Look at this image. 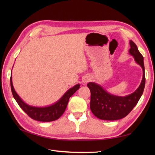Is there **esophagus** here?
Returning <instances> with one entry per match:
<instances>
[{
    "label": "esophagus",
    "mask_w": 155,
    "mask_h": 155,
    "mask_svg": "<svg viewBox=\"0 0 155 155\" xmlns=\"http://www.w3.org/2000/svg\"><path fill=\"white\" fill-rule=\"evenodd\" d=\"M89 80H90V78H88V77H84L83 78V83H84V84H86L87 83H88V81H89Z\"/></svg>",
    "instance_id": "obj_1"
}]
</instances>
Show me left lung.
<instances>
[{"instance_id": "8db88e82", "label": "left lung", "mask_w": 155, "mask_h": 155, "mask_svg": "<svg viewBox=\"0 0 155 155\" xmlns=\"http://www.w3.org/2000/svg\"><path fill=\"white\" fill-rule=\"evenodd\" d=\"M129 54L134 61L143 69V78L137 89L127 96H117L108 93L96 83L90 82L87 84L91 91L90 108L95 117L101 120H115L125 117L136 106L143 93L145 86V75L143 57L138 50L137 45L130 41Z\"/></svg>"}]
</instances>
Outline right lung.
Instances as JSON below:
<instances>
[{
  "label": "right lung",
  "mask_w": 155,
  "mask_h": 155,
  "mask_svg": "<svg viewBox=\"0 0 155 155\" xmlns=\"http://www.w3.org/2000/svg\"><path fill=\"white\" fill-rule=\"evenodd\" d=\"M14 66V65H13ZM80 84L74 85L70 88L62 95L60 99L54 103L46 107H35L27 104L16 93L12 84V73L11 74V87L12 93L16 101L22 109L31 118L41 122H51L57 120L64 113L67 107L69 98L77 90L79 89Z\"/></svg>",
  "instance_id": "right-lung-1"
}]
</instances>
